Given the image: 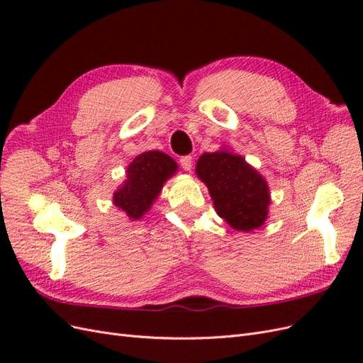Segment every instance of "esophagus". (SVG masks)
I'll list each match as a JSON object with an SVG mask.
<instances>
[{
    "label": "esophagus",
    "mask_w": 363,
    "mask_h": 363,
    "mask_svg": "<svg viewBox=\"0 0 363 363\" xmlns=\"http://www.w3.org/2000/svg\"><path fill=\"white\" fill-rule=\"evenodd\" d=\"M192 162H194L192 156H183V157L180 159L182 168H183L184 171H191V169H192Z\"/></svg>",
    "instance_id": "obj_1"
}]
</instances>
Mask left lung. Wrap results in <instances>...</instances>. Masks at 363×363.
<instances>
[{"label": "left lung", "instance_id": "obj_1", "mask_svg": "<svg viewBox=\"0 0 363 363\" xmlns=\"http://www.w3.org/2000/svg\"><path fill=\"white\" fill-rule=\"evenodd\" d=\"M196 175L207 186L216 213L239 232L263 225L271 203L267 180L227 150L204 152L196 162Z\"/></svg>", "mask_w": 363, "mask_h": 363}]
</instances>
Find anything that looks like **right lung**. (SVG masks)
I'll return each instance as SVG.
<instances>
[{"label":"right lung","instance_id":"obj_1","mask_svg":"<svg viewBox=\"0 0 363 363\" xmlns=\"http://www.w3.org/2000/svg\"><path fill=\"white\" fill-rule=\"evenodd\" d=\"M177 169L175 160L162 151L142 152L128 164L124 184L113 194V204L133 221L140 219Z\"/></svg>","mask_w":363,"mask_h":363}]
</instances>
